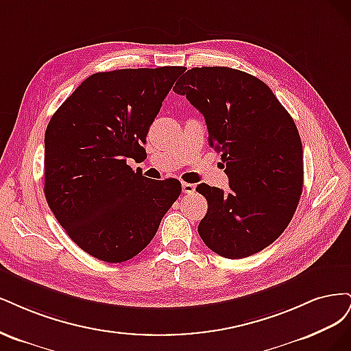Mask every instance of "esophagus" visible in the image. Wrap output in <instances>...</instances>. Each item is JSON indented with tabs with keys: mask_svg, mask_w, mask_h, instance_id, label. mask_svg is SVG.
Wrapping results in <instances>:
<instances>
[{
	"mask_svg": "<svg viewBox=\"0 0 351 351\" xmlns=\"http://www.w3.org/2000/svg\"><path fill=\"white\" fill-rule=\"evenodd\" d=\"M195 188H197V186H195L194 184H188V182H184V184H182V191L185 192V194H188V195L194 194Z\"/></svg>",
	"mask_w": 351,
	"mask_h": 351,
	"instance_id": "esophagus-1",
	"label": "esophagus"
}]
</instances>
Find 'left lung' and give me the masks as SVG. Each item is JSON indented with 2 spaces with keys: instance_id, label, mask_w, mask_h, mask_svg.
Returning <instances> with one entry per match:
<instances>
[{
  "instance_id": "8db88e82",
  "label": "left lung",
  "mask_w": 351,
  "mask_h": 351,
  "mask_svg": "<svg viewBox=\"0 0 351 351\" xmlns=\"http://www.w3.org/2000/svg\"><path fill=\"white\" fill-rule=\"evenodd\" d=\"M206 118L230 191L199 184L208 210L198 233L213 252L239 259L273 243L289 226L303 189L296 123L259 78L228 66L191 69L173 87Z\"/></svg>"
}]
</instances>
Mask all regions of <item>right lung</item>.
<instances>
[{
	"label": "right lung",
	"instance_id": "1",
	"mask_svg": "<svg viewBox=\"0 0 351 351\" xmlns=\"http://www.w3.org/2000/svg\"><path fill=\"white\" fill-rule=\"evenodd\" d=\"M185 70L96 73L48 123L45 197L73 242L100 261L115 264L138 255L180 195L178 179H147L127 160L144 156L147 132Z\"/></svg>",
	"mask_w": 351,
	"mask_h": 351
}]
</instances>
